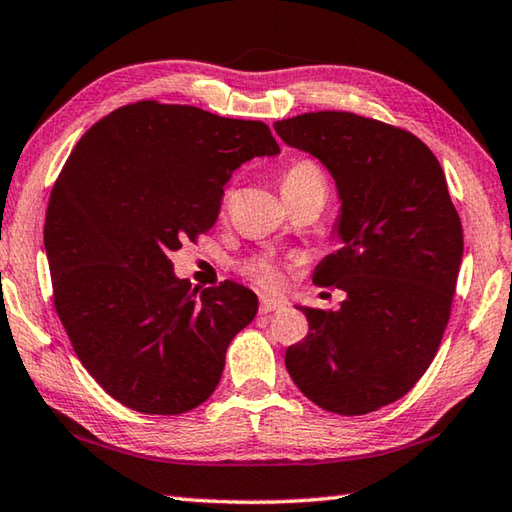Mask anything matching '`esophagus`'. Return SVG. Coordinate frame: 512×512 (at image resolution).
Returning <instances> with one entry per match:
<instances>
[{"label": "esophagus", "instance_id": "1", "mask_svg": "<svg viewBox=\"0 0 512 512\" xmlns=\"http://www.w3.org/2000/svg\"><path fill=\"white\" fill-rule=\"evenodd\" d=\"M279 310H284V304L279 302V299H268V297H264L262 304H259V313H262V315L279 313Z\"/></svg>", "mask_w": 512, "mask_h": 512}]
</instances>
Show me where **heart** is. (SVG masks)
Returning a JSON list of instances; mask_svg holds the SVG:
<instances>
[{
  "label": "heart",
  "instance_id": "1",
  "mask_svg": "<svg viewBox=\"0 0 512 512\" xmlns=\"http://www.w3.org/2000/svg\"><path fill=\"white\" fill-rule=\"evenodd\" d=\"M326 175L322 166L313 159H297V162L286 168L282 177V193L293 195V193H310V190H317V193L326 195ZM230 199V193H226V202ZM246 273L255 279L257 284L264 288H277L282 282V273L275 262H270L268 257H255L246 264Z\"/></svg>",
  "mask_w": 512,
  "mask_h": 512
}]
</instances>
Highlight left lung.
<instances>
[{"mask_svg":"<svg viewBox=\"0 0 512 512\" xmlns=\"http://www.w3.org/2000/svg\"><path fill=\"white\" fill-rule=\"evenodd\" d=\"M288 146L333 175L339 250L313 282L342 288L339 310L299 306L308 335L286 350L297 388L337 415L397 402L435 359L453 306L464 233L444 170L404 128L344 110L275 122Z\"/></svg>","mask_w":512,"mask_h":512,"instance_id":"1","label":"left lung"}]
</instances>
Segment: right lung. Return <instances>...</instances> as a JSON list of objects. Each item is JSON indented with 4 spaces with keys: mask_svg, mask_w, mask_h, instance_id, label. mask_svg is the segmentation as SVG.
Instances as JSON below:
<instances>
[{
    "mask_svg": "<svg viewBox=\"0 0 512 512\" xmlns=\"http://www.w3.org/2000/svg\"><path fill=\"white\" fill-rule=\"evenodd\" d=\"M279 153L264 122L137 102L86 130L48 199L55 310L79 362L119 404L182 415L213 395L257 295L199 293L170 253L213 228L233 170Z\"/></svg>",
    "mask_w": 512,
    "mask_h": 512,
    "instance_id": "add662e5",
    "label": "right lung"
}]
</instances>
